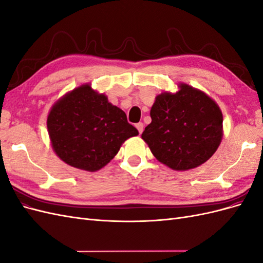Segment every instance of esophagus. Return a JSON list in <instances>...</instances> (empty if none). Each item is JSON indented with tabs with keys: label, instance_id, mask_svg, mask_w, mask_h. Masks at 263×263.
I'll list each match as a JSON object with an SVG mask.
<instances>
[{
	"label": "esophagus",
	"instance_id": "34e87169",
	"mask_svg": "<svg viewBox=\"0 0 263 263\" xmlns=\"http://www.w3.org/2000/svg\"><path fill=\"white\" fill-rule=\"evenodd\" d=\"M136 128L138 129L139 134H141L142 130H144V124H142V123H137L136 124Z\"/></svg>",
	"mask_w": 263,
	"mask_h": 263
}]
</instances>
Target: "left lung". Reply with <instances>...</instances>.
<instances>
[{"label":"left lung","mask_w":263,"mask_h":263,"mask_svg":"<svg viewBox=\"0 0 263 263\" xmlns=\"http://www.w3.org/2000/svg\"><path fill=\"white\" fill-rule=\"evenodd\" d=\"M177 93L157 95L151 123L141 138L157 160L172 170L185 171L203 164L222 138L219 106L204 92L180 83Z\"/></svg>","instance_id":"8db88e82"}]
</instances>
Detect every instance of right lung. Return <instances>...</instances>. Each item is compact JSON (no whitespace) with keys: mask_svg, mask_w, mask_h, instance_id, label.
Masks as SVG:
<instances>
[{"mask_svg":"<svg viewBox=\"0 0 263 263\" xmlns=\"http://www.w3.org/2000/svg\"><path fill=\"white\" fill-rule=\"evenodd\" d=\"M52 149L63 162L94 172L105 166L123 142L137 136L124 110L83 84L54 103L47 118Z\"/></svg>","mask_w":263,"mask_h":263,"instance_id":"add662e5","label":"right lung"}]
</instances>
